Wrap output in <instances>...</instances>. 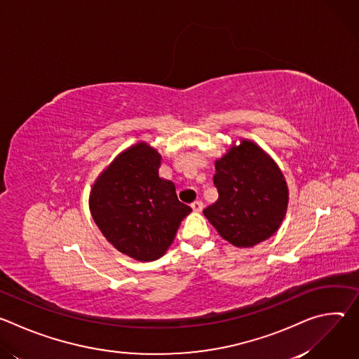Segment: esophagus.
<instances>
[{
    "label": "esophagus",
    "mask_w": 359,
    "mask_h": 359,
    "mask_svg": "<svg viewBox=\"0 0 359 359\" xmlns=\"http://www.w3.org/2000/svg\"><path fill=\"white\" fill-rule=\"evenodd\" d=\"M203 201L201 200H196V201H193L191 203V209H193V212H201L203 210Z\"/></svg>",
    "instance_id": "34e87169"
}]
</instances>
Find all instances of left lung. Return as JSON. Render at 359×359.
Here are the masks:
<instances>
[{"instance_id": "left-lung-1", "label": "left lung", "mask_w": 359, "mask_h": 359, "mask_svg": "<svg viewBox=\"0 0 359 359\" xmlns=\"http://www.w3.org/2000/svg\"><path fill=\"white\" fill-rule=\"evenodd\" d=\"M219 200L203 210L217 233L236 247H252L280 227L288 204L284 176L267 153L241 139L216 161Z\"/></svg>"}]
</instances>
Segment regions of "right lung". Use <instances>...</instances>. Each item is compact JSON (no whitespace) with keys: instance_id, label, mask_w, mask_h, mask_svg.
Masks as SVG:
<instances>
[{"instance_id":"add662e5","label":"right lung","mask_w":359,"mask_h":359,"mask_svg":"<svg viewBox=\"0 0 359 359\" xmlns=\"http://www.w3.org/2000/svg\"><path fill=\"white\" fill-rule=\"evenodd\" d=\"M161 155L144 142L121 151L95 182L90 215L107 240L140 262L158 260L191 212L170 180L159 177Z\"/></svg>"}]
</instances>
